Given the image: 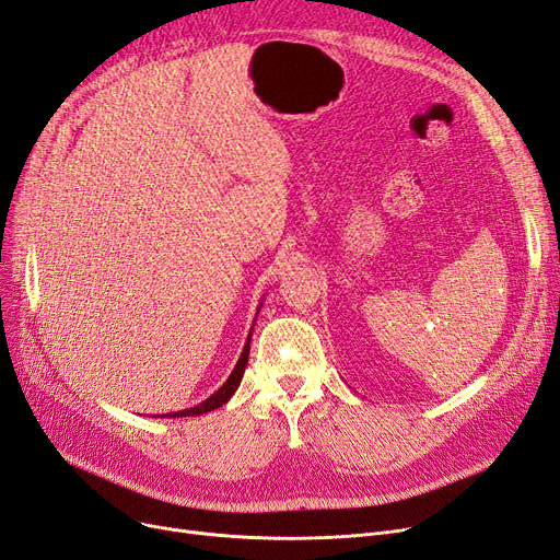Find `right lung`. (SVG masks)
<instances>
[{"label": "right lung", "mask_w": 560, "mask_h": 560, "mask_svg": "<svg viewBox=\"0 0 560 560\" xmlns=\"http://www.w3.org/2000/svg\"><path fill=\"white\" fill-rule=\"evenodd\" d=\"M248 343H252V335H248V339H246V343L242 348V355H240V360H237V364L233 369V374L228 376V381L214 392L212 397H207L202 404H198L194 408H186V410H179V412H168V416H165V418H194V416H202V412H210V410L223 406L228 399H231L235 395V389L242 383V376H244V369H246V362H248V350H252V346H248Z\"/></svg>", "instance_id": "add662e5"}]
</instances>
